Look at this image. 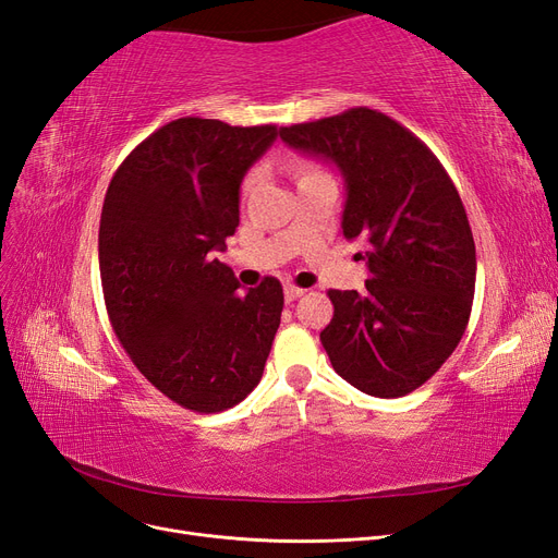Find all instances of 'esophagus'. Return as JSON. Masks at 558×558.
<instances>
[{"label":"esophagus","instance_id":"1","mask_svg":"<svg viewBox=\"0 0 558 558\" xmlns=\"http://www.w3.org/2000/svg\"><path fill=\"white\" fill-rule=\"evenodd\" d=\"M305 293H307V291L300 289V286H295V283H286V289H283L286 302H293V300H298L300 295H305Z\"/></svg>","mask_w":558,"mask_h":558}]
</instances>
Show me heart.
<instances>
[{"label":"heart","mask_w":558,"mask_h":558,"mask_svg":"<svg viewBox=\"0 0 558 558\" xmlns=\"http://www.w3.org/2000/svg\"><path fill=\"white\" fill-rule=\"evenodd\" d=\"M293 172H295L298 181H302V179H307V177H312V174H318L320 170H318V167L310 165V162H300V165H295V167H293ZM253 183H256V172H251V174L244 179V183H242V191H244V193H248V191L253 189Z\"/></svg>","instance_id":"obj_1"}]
</instances>
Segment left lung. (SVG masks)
Here are the masks:
<instances>
[{
	"mask_svg": "<svg viewBox=\"0 0 558 558\" xmlns=\"http://www.w3.org/2000/svg\"><path fill=\"white\" fill-rule=\"evenodd\" d=\"M344 177L342 232L361 238L365 291H328L320 332L335 373L359 391L400 398L426 384L459 347L475 298V240L442 162L391 116L356 107L279 128Z\"/></svg>",
	"mask_w": 558,
	"mask_h": 558,
	"instance_id": "8db88e82",
	"label": "left lung"
}]
</instances>
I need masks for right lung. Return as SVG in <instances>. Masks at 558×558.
Segmentation results:
<instances>
[{
  "label": "right lung",
  "mask_w": 558,
  "mask_h": 558,
  "mask_svg": "<svg viewBox=\"0 0 558 558\" xmlns=\"http://www.w3.org/2000/svg\"><path fill=\"white\" fill-rule=\"evenodd\" d=\"M277 125L185 116L118 167L99 218V275L111 328L140 373L181 408L214 414L258 386L281 320L267 277L238 293L214 258L240 226V183Z\"/></svg>",
  "instance_id": "1"
}]
</instances>
